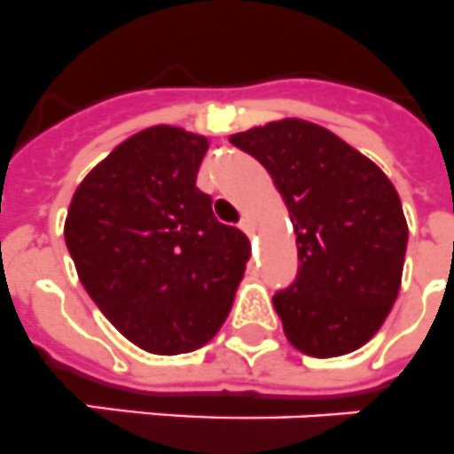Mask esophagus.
<instances>
[{"label":"esophagus","mask_w":454,"mask_h":454,"mask_svg":"<svg viewBox=\"0 0 454 454\" xmlns=\"http://www.w3.org/2000/svg\"><path fill=\"white\" fill-rule=\"evenodd\" d=\"M239 228H242L247 235H254V221H251L249 216H245V219L239 221Z\"/></svg>","instance_id":"34e87169"}]
</instances>
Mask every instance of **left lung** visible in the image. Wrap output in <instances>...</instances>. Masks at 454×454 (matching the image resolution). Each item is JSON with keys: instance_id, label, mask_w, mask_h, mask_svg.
<instances>
[{"instance_id": "1", "label": "left lung", "mask_w": 454, "mask_h": 454, "mask_svg": "<svg viewBox=\"0 0 454 454\" xmlns=\"http://www.w3.org/2000/svg\"><path fill=\"white\" fill-rule=\"evenodd\" d=\"M228 140L262 163L293 221L298 279L272 298L288 341L314 357L367 344L402 286L409 226L397 189L314 121L286 117Z\"/></svg>"}]
</instances>
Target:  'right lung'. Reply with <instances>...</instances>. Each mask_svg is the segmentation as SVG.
<instances>
[{"label":"right lung","mask_w":454,"mask_h":454,"mask_svg":"<svg viewBox=\"0 0 454 454\" xmlns=\"http://www.w3.org/2000/svg\"><path fill=\"white\" fill-rule=\"evenodd\" d=\"M209 143L180 127L133 133L68 205L64 239L80 284L138 348L177 356L219 333L251 245L196 186Z\"/></svg>","instance_id":"1"}]
</instances>
